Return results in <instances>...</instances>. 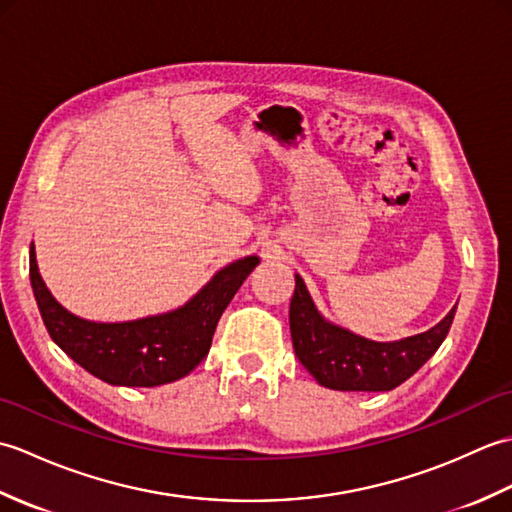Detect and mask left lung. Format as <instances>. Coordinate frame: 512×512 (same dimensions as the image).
Listing matches in <instances>:
<instances>
[{
    "label": "left lung",
    "instance_id": "8db88e82",
    "mask_svg": "<svg viewBox=\"0 0 512 512\" xmlns=\"http://www.w3.org/2000/svg\"><path fill=\"white\" fill-rule=\"evenodd\" d=\"M455 308L431 330L402 341L378 343L325 321L295 275L290 334L299 363L317 383L339 391H389L405 383L447 339Z\"/></svg>",
    "mask_w": 512,
    "mask_h": 512
}]
</instances>
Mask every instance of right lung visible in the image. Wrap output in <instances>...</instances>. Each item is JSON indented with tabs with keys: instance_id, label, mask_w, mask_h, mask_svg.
Masks as SVG:
<instances>
[{
	"instance_id": "add662e5",
	"label": "right lung",
	"mask_w": 512,
	"mask_h": 512,
	"mask_svg": "<svg viewBox=\"0 0 512 512\" xmlns=\"http://www.w3.org/2000/svg\"><path fill=\"white\" fill-rule=\"evenodd\" d=\"M259 257L250 255L217 270L182 308L123 323L74 317L50 295L30 244V284L48 334L74 363L110 385L156 387L187 376L204 361L215 325Z\"/></svg>"
}]
</instances>
